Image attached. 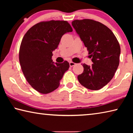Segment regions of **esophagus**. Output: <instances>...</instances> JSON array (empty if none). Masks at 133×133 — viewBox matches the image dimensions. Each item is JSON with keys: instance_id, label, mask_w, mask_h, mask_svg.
Segmentation results:
<instances>
[{"instance_id": "34e87169", "label": "esophagus", "mask_w": 133, "mask_h": 133, "mask_svg": "<svg viewBox=\"0 0 133 133\" xmlns=\"http://www.w3.org/2000/svg\"><path fill=\"white\" fill-rule=\"evenodd\" d=\"M69 64H70V67H73V66H75V65L76 64V63H75L73 62H69Z\"/></svg>"}]
</instances>
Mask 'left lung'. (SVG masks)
Returning <instances> with one entry per match:
<instances>
[{
    "label": "left lung",
    "mask_w": 133,
    "mask_h": 133,
    "mask_svg": "<svg viewBox=\"0 0 133 133\" xmlns=\"http://www.w3.org/2000/svg\"><path fill=\"white\" fill-rule=\"evenodd\" d=\"M72 26L89 51L93 64H83L78 80L85 88L97 90L108 84L119 65L120 46L115 35L104 24L91 19L75 20Z\"/></svg>",
    "instance_id": "1"
}]
</instances>
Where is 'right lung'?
Instances as JSON below:
<instances>
[{"label": "right lung", "instance_id": "1", "mask_svg": "<svg viewBox=\"0 0 133 133\" xmlns=\"http://www.w3.org/2000/svg\"><path fill=\"white\" fill-rule=\"evenodd\" d=\"M73 29L67 21L42 22L24 35L19 49V62L26 80L42 94L57 89L69 63H55L53 51L57 48L62 36Z\"/></svg>", "mask_w": 133, "mask_h": 133}]
</instances>
